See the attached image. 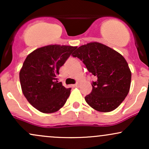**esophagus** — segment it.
I'll list each match as a JSON object with an SVG mask.
<instances>
[{
    "label": "esophagus",
    "mask_w": 149,
    "mask_h": 149,
    "mask_svg": "<svg viewBox=\"0 0 149 149\" xmlns=\"http://www.w3.org/2000/svg\"><path fill=\"white\" fill-rule=\"evenodd\" d=\"M80 82H77V83H76V84H75V85H73V86L74 87V88H78V87L80 86Z\"/></svg>",
    "instance_id": "34e87169"
}]
</instances>
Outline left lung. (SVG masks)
Masks as SVG:
<instances>
[{
	"instance_id": "1",
	"label": "left lung",
	"mask_w": 149,
	"mask_h": 149,
	"mask_svg": "<svg viewBox=\"0 0 149 149\" xmlns=\"http://www.w3.org/2000/svg\"><path fill=\"white\" fill-rule=\"evenodd\" d=\"M85 65L97 80L85 97L92 108L100 112L116 109L127 97L130 88L131 71L125 58L108 46L90 42L78 47L72 54Z\"/></svg>"
}]
</instances>
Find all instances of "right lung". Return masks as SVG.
<instances>
[{"instance_id":"right-lung-1","label":"right lung","mask_w":149,"mask_h":149,"mask_svg":"<svg viewBox=\"0 0 149 149\" xmlns=\"http://www.w3.org/2000/svg\"><path fill=\"white\" fill-rule=\"evenodd\" d=\"M77 47L51 45L34 50L26 58L19 72L22 92L34 108L54 113L66 103L71 88L58 82L59 70Z\"/></svg>"}]
</instances>
